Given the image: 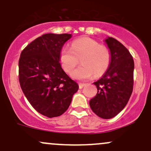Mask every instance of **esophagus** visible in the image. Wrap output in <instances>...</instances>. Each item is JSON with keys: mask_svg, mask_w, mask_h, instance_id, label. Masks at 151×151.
I'll return each mask as SVG.
<instances>
[{"mask_svg": "<svg viewBox=\"0 0 151 151\" xmlns=\"http://www.w3.org/2000/svg\"><path fill=\"white\" fill-rule=\"evenodd\" d=\"M85 86H86V84H84V83H79V89H82L84 87H85Z\"/></svg>", "mask_w": 151, "mask_h": 151, "instance_id": "1", "label": "esophagus"}]
</instances>
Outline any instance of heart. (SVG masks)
<instances>
[{
  "label": "heart",
  "instance_id": "b5f03b06",
  "mask_svg": "<svg viewBox=\"0 0 151 151\" xmlns=\"http://www.w3.org/2000/svg\"><path fill=\"white\" fill-rule=\"evenodd\" d=\"M81 65L72 73L73 78L84 80L95 74L100 77L108 69L111 62L110 49L94 39L82 37L72 43L71 48L63 47L59 54L61 65L67 73H70L78 64Z\"/></svg>",
  "mask_w": 151,
  "mask_h": 151
}]
</instances>
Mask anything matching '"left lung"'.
Instances as JSON below:
<instances>
[{"instance_id":"left-lung-1","label":"left lung","mask_w":151,"mask_h":151,"mask_svg":"<svg viewBox=\"0 0 151 151\" xmlns=\"http://www.w3.org/2000/svg\"><path fill=\"white\" fill-rule=\"evenodd\" d=\"M111 53V62L103 77L94 82L97 93L89 101L97 116L110 119L123 110L133 89L134 61L127 48L112 37L105 40Z\"/></svg>"}]
</instances>
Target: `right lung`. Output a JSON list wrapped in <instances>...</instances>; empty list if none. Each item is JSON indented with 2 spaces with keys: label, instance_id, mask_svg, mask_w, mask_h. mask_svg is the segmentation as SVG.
<instances>
[{
  "label": "right lung",
  "instance_id": "obj_1",
  "mask_svg": "<svg viewBox=\"0 0 151 151\" xmlns=\"http://www.w3.org/2000/svg\"><path fill=\"white\" fill-rule=\"evenodd\" d=\"M71 34H46L28 44L19 61L21 88L31 106L48 117L62 115L79 85L63 70L61 49Z\"/></svg>",
  "mask_w": 151,
  "mask_h": 151
}]
</instances>
